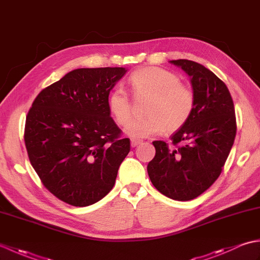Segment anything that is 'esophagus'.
Wrapping results in <instances>:
<instances>
[{"label":"esophagus","mask_w":260,"mask_h":260,"mask_svg":"<svg viewBox=\"0 0 260 260\" xmlns=\"http://www.w3.org/2000/svg\"><path fill=\"white\" fill-rule=\"evenodd\" d=\"M142 143L141 140H131V145L132 147H136L137 145H140Z\"/></svg>","instance_id":"esophagus-1"}]
</instances>
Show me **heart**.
<instances>
[{
    "mask_svg": "<svg viewBox=\"0 0 260 260\" xmlns=\"http://www.w3.org/2000/svg\"><path fill=\"white\" fill-rule=\"evenodd\" d=\"M136 97H150L144 118L132 119L125 127V134L132 139L173 133L183 126L193 112L194 92L181 84L178 75L158 67H145L134 71L129 77ZM108 107L119 125H125L132 115V103L123 87L110 92Z\"/></svg>",
    "mask_w": 260,
    "mask_h": 260,
    "instance_id": "heart-1",
    "label": "heart"
}]
</instances>
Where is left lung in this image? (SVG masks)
Listing matches in <instances>:
<instances>
[{
  "label": "left lung",
  "mask_w": 260,
  "mask_h": 260,
  "mask_svg": "<svg viewBox=\"0 0 260 260\" xmlns=\"http://www.w3.org/2000/svg\"><path fill=\"white\" fill-rule=\"evenodd\" d=\"M170 62L189 75L196 104L190 118L171 137L173 146L153 142L155 156L147 173L162 194L187 201L208 190L221 173L236 137L235 106L227 86L211 70L186 59Z\"/></svg>",
  "instance_id": "obj_1"
}]
</instances>
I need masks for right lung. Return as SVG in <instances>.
Here are the masks:
<instances>
[{"instance_id":"right-lung-1","label":"right lung","mask_w":260,"mask_h":260,"mask_svg":"<svg viewBox=\"0 0 260 260\" xmlns=\"http://www.w3.org/2000/svg\"><path fill=\"white\" fill-rule=\"evenodd\" d=\"M125 68H80L45 88L26 116L31 165L53 196L87 207L108 194L129 139L110 117L108 96Z\"/></svg>"}]
</instances>
